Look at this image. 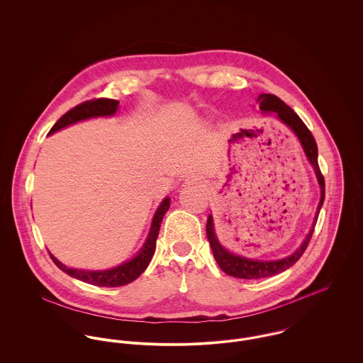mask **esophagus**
<instances>
[{
  "label": "esophagus",
  "instance_id": "esophagus-1",
  "mask_svg": "<svg viewBox=\"0 0 363 363\" xmlns=\"http://www.w3.org/2000/svg\"><path fill=\"white\" fill-rule=\"evenodd\" d=\"M185 185H192V186H201V181L196 177H189L186 181H185Z\"/></svg>",
  "mask_w": 363,
  "mask_h": 363
}]
</instances>
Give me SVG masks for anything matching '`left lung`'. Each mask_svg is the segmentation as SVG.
I'll return each mask as SVG.
<instances>
[{
    "mask_svg": "<svg viewBox=\"0 0 363 363\" xmlns=\"http://www.w3.org/2000/svg\"><path fill=\"white\" fill-rule=\"evenodd\" d=\"M257 103L263 113H274L277 116V118L284 122L286 126H289L291 130L296 135V138L299 139V142L303 147V152H305L308 160L315 168L322 195H320V201L318 206V211H316L312 228H311L309 234L306 235L305 241L302 242V245L292 255H289L288 257L280 259V260H270V262L269 260H266V262L264 260H253V259H246V257H242V256L228 252L224 246L220 245V242L217 240V235L214 233L213 217H211V214L208 216L207 225H206V234H207V240L210 242L213 256H214L217 264L225 274H228L231 277H237V279H243V280H259V279L272 277L281 272H285L291 266H294L301 259V256L303 255V252L306 250V247L311 242L320 208H322L323 201H324V177L319 168L318 145H316V140H315L312 132L299 118V116L291 107H288L277 96L263 93L257 97Z\"/></svg>",
    "mask_w": 363,
    "mask_h": 363,
    "instance_id": "obj_1",
    "label": "left lung"
}]
</instances>
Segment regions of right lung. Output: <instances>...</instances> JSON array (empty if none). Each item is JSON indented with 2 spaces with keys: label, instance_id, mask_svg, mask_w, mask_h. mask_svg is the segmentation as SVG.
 Instances as JSON below:
<instances>
[{
  "label": "right lung",
  "instance_id": "obj_1",
  "mask_svg": "<svg viewBox=\"0 0 363 363\" xmlns=\"http://www.w3.org/2000/svg\"><path fill=\"white\" fill-rule=\"evenodd\" d=\"M120 101L113 100V99H94V100H87L78 104L77 107L71 108L68 113H65L58 121L54 123V126L50 129V133H54L68 125H72L75 122L83 121L87 118L93 117H110L114 116L116 111L118 110ZM169 208V198H165L159 206L157 211L155 213L150 233L147 235V240L145 242L143 247L140 252L130 259L129 262H125L123 264H120L118 267L110 269V270H103V272H87V270H77V269H69L65 264H62L60 260H57L51 253L52 262L57 264L58 269H61L64 273L68 276L81 280L87 284H93L97 286H121L126 285L129 282L136 280L149 266L155 249H156V241L159 237L160 225H162V217Z\"/></svg>",
  "mask_w": 363,
  "mask_h": 363
}]
</instances>
